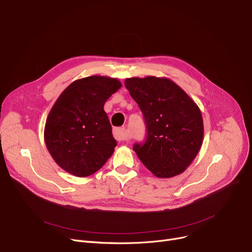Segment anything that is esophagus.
Here are the masks:
<instances>
[{
    "label": "esophagus",
    "mask_w": 252,
    "mask_h": 252,
    "mask_svg": "<svg viewBox=\"0 0 252 252\" xmlns=\"http://www.w3.org/2000/svg\"><path fill=\"white\" fill-rule=\"evenodd\" d=\"M114 136L117 140H127L128 139V136H127V133H126V130H125V127H120V128H115L114 129Z\"/></svg>",
    "instance_id": "esophagus-1"
}]
</instances>
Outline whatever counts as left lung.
<instances>
[{"label":"left lung","mask_w":252,"mask_h":252,"mask_svg":"<svg viewBox=\"0 0 252 252\" xmlns=\"http://www.w3.org/2000/svg\"><path fill=\"white\" fill-rule=\"evenodd\" d=\"M125 86L146 120L145 143H135L138 159L157 177L183 173L198 155L204 126L197 103L168 78H128Z\"/></svg>","instance_id":"obj_1"}]
</instances>
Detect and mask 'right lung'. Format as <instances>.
I'll return each mask as SVG.
<instances>
[{
  "mask_svg": "<svg viewBox=\"0 0 252 252\" xmlns=\"http://www.w3.org/2000/svg\"><path fill=\"white\" fill-rule=\"evenodd\" d=\"M121 86L116 78H82L54 102L47 116L44 140L55 163L67 173L89 176L111 158L117 142L103 106Z\"/></svg>",
  "mask_w": 252,
  "mask_h": 252,
  "instance_id": "1",
  "label": "right lung"
}]
</instances>
